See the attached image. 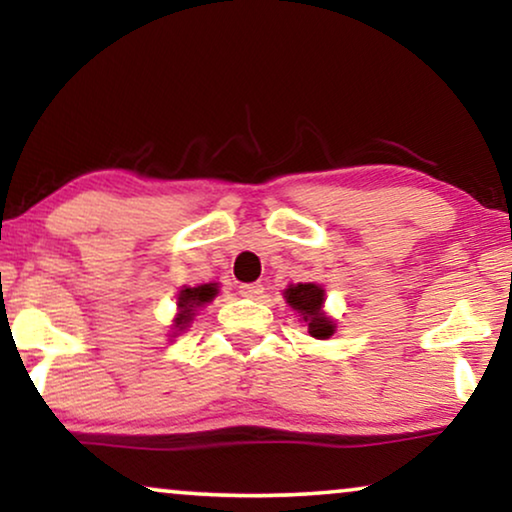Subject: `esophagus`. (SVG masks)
<instances>
[{"label":"esophagus","mask_w":512,"mask_h":512,"mask_svg":"<svg viewBox=\"0 0 512 512\" xmlns=\"http://www.w3.org/2000/svg\"><path fill=\"white\" fill-rule=\"evenodd\" d=\"M263 284H240V296L244 298H261Z\"/></svg>","instance_id":"esophagus-1"}]
</instances>
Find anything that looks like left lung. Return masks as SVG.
<instances>
[{
    "label": "left lung",
    "instance_id": "8db88e82",
    "mask_svg": "<svg viewBox=\"0 0 512 512\" xmlns=\"http://www.w3.org/2000/svg\"><path fill=\"white\" fill-rule=\"evenodd\" d=\"M324 289L319 284H291L284 291L286 303L298 312L307 324V333L317 340H326L335 333V321L324 312Z\"/></svg>",
    "mask_w": 512,
    "mask_h": 512
}]
</instances>
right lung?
Wrapping results in <instances>:
<instances>
[{"label":"right lung","mask_w":512,"mask_h":512,"mask_svg":"<svg viewBox=\"0 0 512 512\" xmlns=\"http://www.w3.org/2000/svg\"><path fill=\"white\" fill-rule=\"evenodd\" d=\"M216 293H219V286L216 284H200V286H184L177 296V317H174V328L177 331H184V328L191 324L195 312L200 310L202 305H207L209 300H214Z\"/></svg>","instance_id":"add662e5"}]
</instances>
